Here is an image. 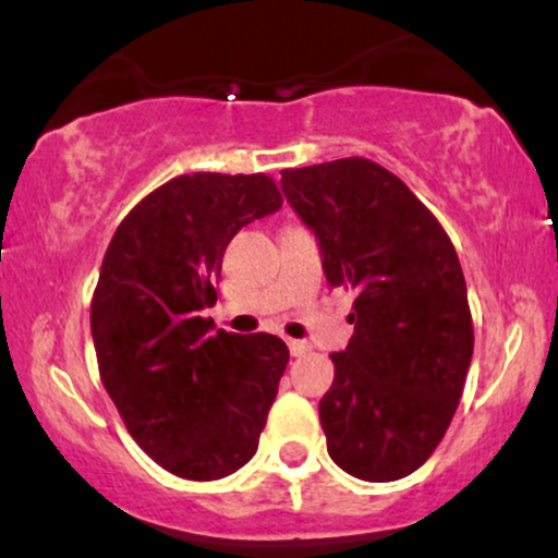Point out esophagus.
Here are the masks:
<instances>
[{
	"label": "esophagus",
	"instance_id": "obj_1",
	"mask_svg": "<svg viewBox=\"0 0 558 558\" xmlns=\"http://www.w3.org/2000/svg\"><path fill=\"white\" fill-rule=\"evenodd\" d=\"M288 351H291V356H304V354H310V343L288 341Z\"/></svg>",
	"mask_w": 558,
	"mask_h": 558
}]
</instances>
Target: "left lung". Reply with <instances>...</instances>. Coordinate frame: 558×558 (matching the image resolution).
Returning <instances> with one entry per match:
<instances>
[{
	"label": "left lung",
	"mask_w": 558,
	"mask_h": 558,
	"mask_svg": "<svg viewBox=\"0 0 558 558\" xmlns=\"http://www.w3.org/2000/svg\"><path fill=\"white\" fill-rule=\"evenodd\" d=\"M330 286L356 291L354 336L319 401L330 459L367 483L420 470L444 440L472 362L457 248L409 185L364 157L283 170Z\"/></svg>",
	"instance_id": "left-lung-1"
}]
</instances>
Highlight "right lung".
Segmentation results:
<instances>
[{
	"label": "right lung",
	"instance_id": "1",
	"mask_svg": "<svg viewBox=\"0 0 558 558\" xmlns=\"http://www.w3.org/2000/svg\"><path fill=\"white\" fill-rule=\"evenodd\" d=\"M280 204L265 172H191L141 198L107 246L92 299L99 377L133 440L178 477L220 480L257 453L288 345L209 332L202 312L230 239Z\"/></svg>",
	"mask_w": 558,
	"mask_h": 558
}]
</instances>
